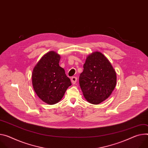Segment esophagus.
<instances>
[{
	"mask_svg": "<svg viewBox=\"0 0 148 148\" xmlns=\"http://www.w3.org/2000/svg\"><path fill=\"white\" fill-rule=\"evenodd\" d=\"M77 77H73L71 78V83H73V84H75L77 82Z\"/></svg>",
	"mask_w": 148,
	"mask_h": 148,
	"instance_id": "esophagus-1",
	"label": "esophagus"
}]
</instances>
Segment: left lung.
Listing matches in <instances>:
<instances>
[{
    "label": "left lung",
    "mask_w": 148,
    "mask_h": 148,
    "mask_svg": "<svg viewBox=\"0 0 148 148\" xmlns=\"http://www.w3.org/2000/svg\"><path fill=\"white\" fill-rule=\"evenodd\" d=\"M83 67L79 78L83 96L88 103L99 104L109 98L114 90L116 71L109 60L99 51L87 57Z\"/></svg>",
    "instance_id": "1"
}]
</instances>
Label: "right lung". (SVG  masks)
Here are the masks:
<instances>
[{
  "mask_svg": "<svg viewBox=\"0 0 148 148\" xmlns=\"http://www.w3.org/2000/svg\"><path fill=\"white\" fill-rule=\"evenodd\" d=\"M61 57L51 51L44 55L32 71V83L38 97L48 104H55L71 85L65 70L59 65Z\"/></svg>",
  "mask_w": 148,
  "mask_h": 148,
  "instance_id": "obj_1",
  "label": "right lung"
}]
</instances>
